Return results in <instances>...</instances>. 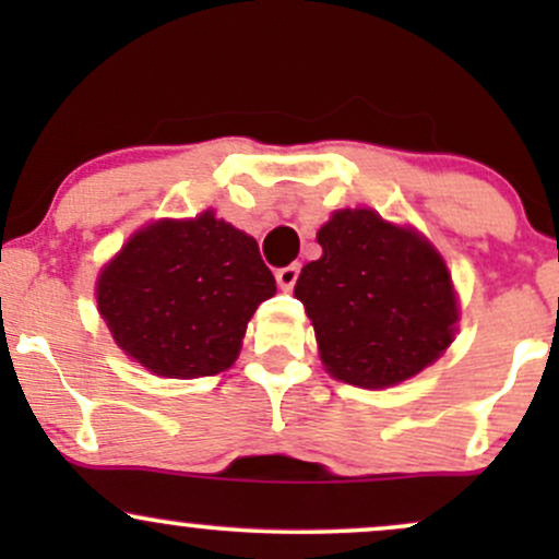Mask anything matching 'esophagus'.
Returning a JSON list of instances; mask_svg holds the SVG:
<instances>
[{
    "mask_svg": "<svg viewBox=\"0 0 559 559\" xmlns=\"http://www.w3.org/2000/svg\"><path fill=\"white\" fill-rule=\"evenodd\" d=\"M299 271L301 267L297 265V262H292V265L278 267V271H275V281H278L281 288H294V284H297V278H299Z\"/></svg>",
    "mask_w": 559,
    "mask_h": 559,
    "instance_id": "obj_1",
    "label": "esophagus"
}]
</instances>
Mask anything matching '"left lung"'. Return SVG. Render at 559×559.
Returning <instances> with one entry per match:
<instances>
[{"mask_svg": "<svg viewBox=\"0 0 559 559\" xmlns=\"http://www.w3.org/2000/svg\"><path fill=\"white\" fill-rule=\"evenodd\" d=\"M323 258L301 267L305 305L333 378L386 389L452 344L457 299L439 252L373 210H338L318 230Z\"/></svg>", "mask_w": 559, "mask_h": 559, "instance_id": "obj_1", "label": "left lung"}]
</instances>
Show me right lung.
I'll use <instances>...</instances> for the list:
<instances>
[{
	"instance_id": "1",
	"label": "right lung",
	"mask_w": 559,
	"mask_h": 559,
	"mask_svg": "<svg viewBox=\"0 0 559 559\" xmlns=\"http://www.w3.org/2000/svg\"><path fill=\"white\" fill-rule=\"evenodd\" d=\"M273 294L258 241L210 210L141 228L96 281L115 342L165 378L230 368L249 318Z\"/></svg>"
}]
</instances>
